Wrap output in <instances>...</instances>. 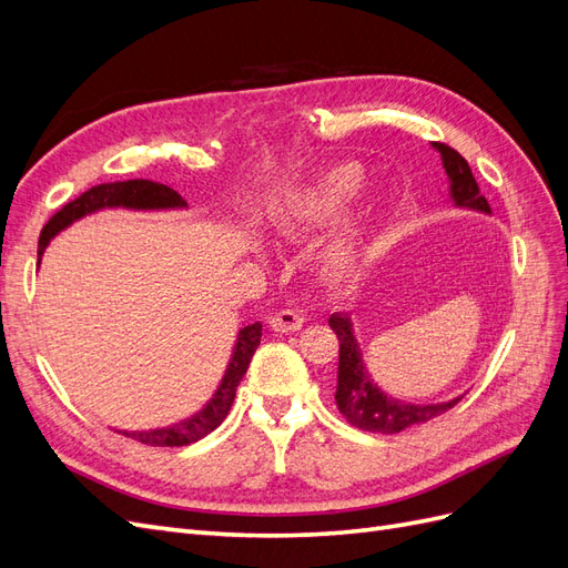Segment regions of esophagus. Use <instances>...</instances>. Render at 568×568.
Returning a JSON list of instances; mask_svg holds the SVG:
<instances>
[{
    "mask_svg": "<svg viewBox=\"0 0 568 568\" xmlns=\"http://www.w3.org/2000/svg\"><path fill=\"white\" fill-rule=\"evenodd\" d=\"M303 322H305V317H303L301 311H296V307H284V311L274 313L272 320H270L272 329L280 332V334H294V332H298L301 326H303Z\"/></svg>",
    "mask_w": 568,
    "mask_h": 568,
    "instance_id": "34e87169",
    "label": "esophagus"
}]
</instances>
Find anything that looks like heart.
Returning <instances> with one entry per match:
<instances>
[{
  "label": "heart",
  "mask_w": 568,
  "mask_h": 568,
  "mask_svg": "<svg viewBox=\"0 0 568 568\" xmlns=\"http://www.w3.org/2000/svg\"><path fill=\"white\" fill-rule=\"evenodd\" d=\"M367 186L365 170L357 163H338L324 170L320 178L288 192L277 205V225L288 236H311L346 215L351 205L363 196ZM353 246L346 239L332 248L329 265L334 272L348 270Z\"/></svg>",
  "instance_id": "obj_1"
}]
</instances>
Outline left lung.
<instances>
[{
    "label": "left lung",
    "mask_w": 568,
    "mask_h": 568,
    "mask_svg": "<svg viewBox=\"0 0 568 568\" xmlns=\"http://www.w3.org/2000/svg\"><path fill=\"white\" fill-rule=\"evenodd\" d=\"M434 149L440 153L443 168L445 173H448L450 196L455 205H459V209L490 213L486 196H480L478 192V184L471 175L469 163L448 144L434 142ZM329 326L338 338V382L334 398L341 415L353 426L372 434H400L409 426H419L443 415V412H448L459 403V398H455L450 403L438 405H415L390 398L388 393H384L369 379L367 367L363 363V353H359L357 338L353 334L351 317L336 313L329 317Z\"/></svg>",
    "instance_id": "left-lung-1"
}]
</instances>
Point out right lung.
Masks as SVG:
<instances>
[{"instance_id":"right-lung-1","label":"right lung","mask_w":568,"mask_h":568,"mask_svg":"<svg viewBox=\"0 0 568 568\" xmlns=\"http://www.w3.org/2000/svg\"><path fill=\"white\" fill-rule=\"evenodd\" d=\"M184 205H186L184 199L175 192V189H170L159 182H151V180L97 184L90 189V192L78 196L75 201L65 203L63 209L47 222V225L42 227V234H40L38 257H42L47 244L61 230H65L68 225H73L75 220L90 215L94 211H101V209L153 211V209H184ZM261 336H263L261 322L248 324L242 332H239L236 346H234L225 376H222V382H220L213 398L209 400V405H205L201 412H196V415H192L180 424L165 426V428H151V432H120V434L140 440L144 445H153V448H175V445L180 448V445L196 443L203 436L215 432V428L222 424V419L227 417V412L234 403L236 386L244 379L255 348L261 346Z\"/></svg>"}]
</instances>
